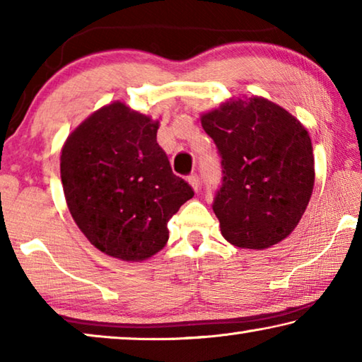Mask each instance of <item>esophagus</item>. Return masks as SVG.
<instances>
[{
  "label": "esophagus",
  "mask_w": 362,
  "mask_h": 362,
  "mask_svg": "<svg viewBox=\"0 0 362 362\" xmlns=\"http://www.w3.org/2000/svg\"><path fill=\"white\" fill-rule=\"evenodd\" d=\"M188 183L192 185L194 192H198V188H199V177L198 175H196V174L188 175Z\"/></svg>",
  "instance_id": "esophagus-1"
}]
</instances>
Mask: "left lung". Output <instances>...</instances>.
<instances>
[{
  "label": "left lung",
  "instance_id": "left-lung-1",
  "mask_svg": "<svg viewBox=\"0 0 362 362\" xmlns=\"http://www.w3.org/2000/svg\"><path fill=\"white\" fill-rule=\"evenodd\" d=\"M222 156L223 183L212 209L226 241L268 249L293 231L315 187L310 134L265 97L226 100L201 113Z\"/></svg>",
  "mask_w": 362,
  "mask_h": 362
}]
</instances>
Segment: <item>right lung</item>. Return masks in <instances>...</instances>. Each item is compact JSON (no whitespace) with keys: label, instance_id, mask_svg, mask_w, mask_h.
<instances>
[{"label":"right lung","instance_id":"right-lung-1","mask_svg":"<svg viewBox=\"0 0 362 362\" xmlns=\"http://www.w3.org/2000/svg\"><path fill=\"white\" fill-rule=\"evenodd\" d=\"M159 121L112 102L89 115L60 151L73 220L100 252L144 262L169 240L168 222L193 189L156 142Z\"/></svg>","mask_w":362,"mask_h":362}]
</instances>
